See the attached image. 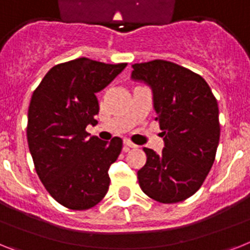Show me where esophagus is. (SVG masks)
<instances>
[{
    "instance_id": "obj_1",
    "label": "esophagus",
    "mask_w": 250,
    "mask_h": 250,
    "mask_svg": "<svg viewBox=\"0 0 250 250\" xmlns=\"http://www.w3.org/2000/svg\"><path fill=\"white\" fill-rule=\"evenodd\" d=\"M125 150H127V148H137V145H135L133 142L129 141V140H125Z\"/></svg>"
}]
</instances>
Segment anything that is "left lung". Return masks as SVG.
Listing matches in <instances>:
<instances>
[{"instance_id":"obj_1","label":"left lung","mask_w":250,"mask_h":250,"mask_svg":"<svg viewBox=\"0 0 250 250\" xmlns=\"http://www.w3.org/2000/svg\"><path fill=\"white\" fill-rule=\"evenodd\" d=\"M132 80L152 90L156 121L164 148L160 155L144 148L146 164L137 171L138 184L150 198L177 203L193 196L215 161L220 140L219 105L200 75L169 61L132 66Z\"/></svg>"}]
</instances>
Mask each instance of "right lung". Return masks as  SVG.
Returning a JSON list of instances; mask_svg holds the SVG:
<instances>
[{
	"mask_svg": "<svg viewBox=\"0 0 250 250\" xmlns=\"http://www.w3.org/2000/svg\"><path fill=\"white\" fill-rule=\"evenodd\" d=\"M127 63L77 58L52 67L33 93L28 110V145L35 171L54 200L67 208L89 209L105 197L109 167L122 140L102 141L86 132L99 113L96 93Z\"/></svg>",
	"mask_w": 250,
	"mask_h": 250,
	"instance_id": "1",
	"label": "right lung"
}]
</instances>
